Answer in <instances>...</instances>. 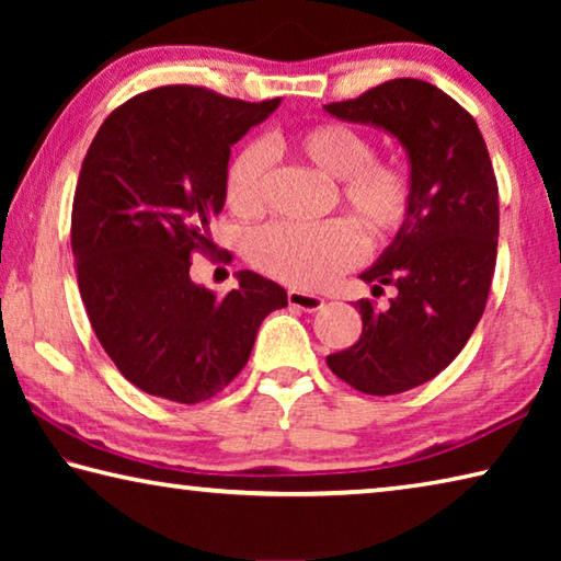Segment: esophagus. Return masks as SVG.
Listing matches in <instances>:
<instances>
[{
  "label": "esophagus",
  "instance_id": "esophagus-1",
  "mask_svg": "<svg viewBox=\"0 0 561 561\" xmlns=\"http://www.w3.org/2000/svg\"><path fill=\"white\" fill-rule=\"evenodd\" d=\"M287 301H289V307L299 309V311H317L324 307V299L317 297V294H307V291H297V289H291L287 294Z\"/></svg>",
  "mask_w": 561,
  "mask_h": 561
}]
</instances>
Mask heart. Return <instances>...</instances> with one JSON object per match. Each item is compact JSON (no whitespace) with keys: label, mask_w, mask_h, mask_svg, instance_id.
Here are the masks:
<instances>
[{"label":"heart","mask_w":561,"mask_h":561,"mask_svg":"<svg viewBox=\"0 0 561 561\" xmlns=\"http://www.w3.org/2000/svg\"><path fill=\"white\" fill-rule=\"evenodd\" d=\"M279 148L336 180V203L374 244H386L401 232L413 203L411 170L398 160L376 158V140L368 133L327 121L282 138ZM267 178V148L247 144L237 150L225 173V201L230 210L260 213ZM351 220L314 227L272 222L250 234L244 254L270 279L294 289H324L366 257V240Z\"/></svg>","instance_id":"obj_1"}]
</instances>
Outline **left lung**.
<instances>
[{
    "label": "left lung",
    "instance_id": "8db88e82",
    "mask_svg": "<svg viewBox=\"0 0 561 561\" xmlns=\"http://www.w3.org/2000/svg\"><path fill=\"white\" fill-rule=\"evenodd\" d=\"M327 111L386 128L411 158L408 220L360 274L376 294L396 287V297L386 309L356 301L358 341L327 356L331 371L360 393H403L448 368L485 311L497 262V178L478 123L428 81H386Z\"/></svg>",
    "mask_w": 561,
    "mask_h": 561
}]
</instances>
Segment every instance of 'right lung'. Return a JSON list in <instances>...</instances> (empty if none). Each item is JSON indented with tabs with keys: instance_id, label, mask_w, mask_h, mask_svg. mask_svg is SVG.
I'll list each match as a JSON object with an SVG mask.
<instances>
[{
	"instance_id": "1",
	"label": "right lung",
	"mask_w": 561,
	"mask_h": 561,
	"mask_svg": "<svg viewBox=\"0 0 561 561\" xmlns=\"http://www.w3.org/2000/svg\"><path fill=\"white\" fill-rule=\"evenodd\" d=\"M277 106L178 83L121 103L91 140L71 210L76 279L103 351L148 396H217L264 317L287 307V291L250 270L222 299L190 279V260L217 252L207 225L225 207L230 146Z\"/></svg>"
}]
</instances>
